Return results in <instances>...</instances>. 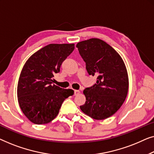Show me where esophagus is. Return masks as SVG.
<instances>
[{
	"label": "esophagus",
	"mask_w": 154,
	"mask_h": 154,
	"mask_svg": "<svg viewBox=\"0 0 154 154\" xmlns=\"http://www.w3.org/2000/svg\"><path fill=\"white\" fill-rule=\"evenodd\" d=\"M79 94H80V91L79 90H75V96H77V95Z\"/></svg>",
	"instance_id": "34e87169"
}]
</instances>
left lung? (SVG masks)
Instances as JSON below:
<instances>
[{
	"instance_id": "left-lung-1",
	"label": "left lung",
	"mask_w": 154,
	"mask_h": 154,
	"mask_svg": "<svg viewBox=\"0 0 154 154\" xmlns=\"http://www.w3.org/2000/svg\"><path fill=\"white\" fill-rule=\"evenodd\" d=\"M76 47L88 74L98 76L96 84L83 91L86 102L80 109L94 119L109 118L120 109L128 92L124 62L115 49L98 38L82 41Z\"/></svg>"
}]
</instances>
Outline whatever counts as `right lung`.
Returning <instances> with one entry per match:
<instances>
[{
  "instance_id": "obj_1",
  "label": "right lung",
  "mask_w": 154,
  "mask_h": 154,
  "mask_svg": "<svg viewBox=\"0 0 154 154\" xmlns=\"http://www.w3.org/2000/svg\"><path fill=\"white\" fill-rule=\"evenodd\" d=\"M75 44H50L30 56L19 75L17 98L21 111L35 124H46L56 117L63 102L74 94L52 84L54 73L72 52Z\"/></svg>"
}]
</instances>
